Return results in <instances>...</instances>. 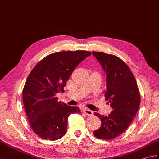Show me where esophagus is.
Wrapping results in <instances>:
<instances>
[{"label": "esophagus", "instance_id": "esophagus-1", "mask_svg": "<svg viewBox=\"0 0 159 159\" xmlns=\"http://www.w3.org/2000/svg\"><path fill=\"white\" fill-rule=\"evenodd\" d=\"M84 112L87 116H92L93 114V113L92 111L90 109H84Z\"/></svg>", "mask_w": 159, "mask_h": 159}]
</instances>
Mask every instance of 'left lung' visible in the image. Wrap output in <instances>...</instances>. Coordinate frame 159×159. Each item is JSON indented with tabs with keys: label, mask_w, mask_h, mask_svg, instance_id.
Masks as SVG:
<instances>
[{
	"label": "left lung",
	"mask_w": 159,
	"mask_h": 159,
	"mask_svg": "<svg viewBox=\"0 0 159 159\" xmlns=\"http://www.w3.org/2000/svg\"><path fill=\"white\" fill-rule=\"evenodd\" d=\"M106 74L105 100L113 111L108 116L94 113L101 126L93 131L102 140H111L120 135L129 126L140 102L135 77L128 66L118 57L104 52H92Z\"/></svg>",
	"instance_id": "8db88e82"
}]
</instances>
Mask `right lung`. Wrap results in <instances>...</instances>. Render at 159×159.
<instances>
[{
    "label": "right lung",
    "mask_w": 159,
    "mask_h": 159,
    "mask_svg": "<svg viewBox=\"0 0 159 159\" xmlns=\"http://www.w3.org/2000/svg\"><path fill=\"white\" fill-rule=\"evenodd\" d=\"M91 55L85 50L50 54L30 73L23 90V104L31 128L41 139H61L66 133L68 116L80 112L78 107L58 102L56 95L64 91L75 68Z\"/></svg>",
    "instance_id": "obj_1"
}]
</instances>
